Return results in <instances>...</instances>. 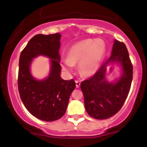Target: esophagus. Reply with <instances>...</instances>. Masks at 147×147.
<instances>
[{
  "instance_id": "obj_1",
  "label": "esophagus",
  "mask_w": 147,
  "mask_h": 147,
  "mask_svg": "<svg viewBox=\"0 0 147 147\" xmlns=\"http://www.w3.org/2000/svg\"><path fill=\"white\" fill-rule=\"evenodd\" d=\"M75 83H76V87L77 88H79L80 86V82H79V81H75Z\"/></svg>"
}]
</instances>
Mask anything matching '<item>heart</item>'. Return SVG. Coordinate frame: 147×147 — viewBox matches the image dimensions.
Segmentation results:
<instances>
[{
    "mask_svg": "<svg viewBox=\"0 0 147 147\" xmlns=\"http://www.w3.org/2000/svg\"><path fill=\"white\" fill-rule=\"evenodd\" d=\"M106 52V44L100 38L84 39L72 45L67 53V59L61 63L62 70L71 73L74 65L78 63L79 72L84 77L95 75L99 68Z\"/></svg>",
    "mask_w": 147,
    "mask_h": 147,
    "instance_id": "heart-1",
    "label": "heart"
}]
</instances>
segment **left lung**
I'll return each mask as SVG.
<instances>
[{"mask_svg":"<svg viewBox=\"0 0 147 147\" xmlns=\"http://www.w3.org/2000/svg\"><path fill=\"white\" fill-rule=\"evenodd\" d=\"M116 64L121 67L122 74L114 82L106 78L107 67ZM133 79V65L129 52L122 42L114 40L111 55L93 77L81 83L84 105L90 117L105 119L121 109L125 102Z\"/></svg>","mask_w":147,"mask_h":147,"instance_id":"obj_1","label":"left lung"}]
</instances>
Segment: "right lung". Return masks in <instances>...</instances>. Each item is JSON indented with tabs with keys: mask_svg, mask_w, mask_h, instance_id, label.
Here are the masks:
<instances>
[{
	"mask_svg": "<svg viewBox=\"0 0 147 147\" xmlns=\"http://www.w3.org/2000/svg\"><path fill=\"white\" fill-rule=\"evenodd\" d=\"M60 34H36L21 52L19 58L18 88L27 110L35 117L52 122L63 117L76 84L73 79L61 77ZM39 56L50 59V71L44 79L37 80L31 72L33 59Z\"/></svg>",
	"mask_w": 147,
	"mask_h": 147,
	"instance_id": "add662e5",
	"label": "right lung"
}]
</instances>
